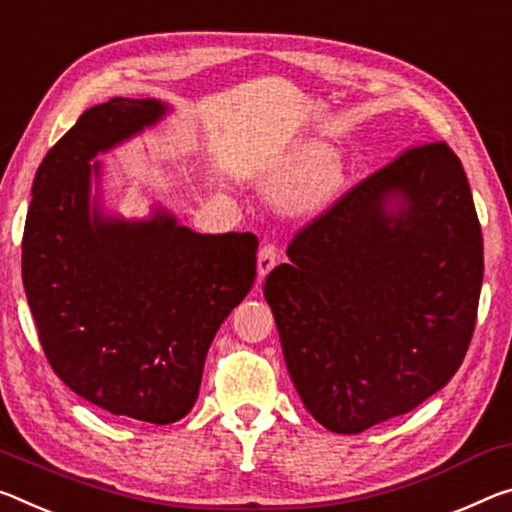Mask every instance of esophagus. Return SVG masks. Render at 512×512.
Listing matches in <instances>:
<instances>
[{
  "mask_svg": "<svg viewBox=\"0 0 512 512\" xmlns=\"http://www.w3.org/2000/svg\"><path fill=\"white\" fill-rule=\"evenodd\" d=\"M275 262H278V248H275L273 243H264V246L259 248V253H257V275H259V280H264L266 275L271 273Z\"/></svg>",
  "mask_w": 512,
  "mask_h": 512,
  "instance_id": "esophagus-1",
  "label": "esophagus"
}]
</instances>
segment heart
Segmentation results:
<instances>
[{
  "label": "heart",
  "mask_w": 512,
  "mask_h": 512,
  "mask_svg": "<svg viewBox=\"0 0 512 512\" xmlns=\"http://www.w3.org/2000/svg\"><path fill=\"white\" fill-rule=\"evenodd\" d=\"M344 180V159L312 143L291 152L273 170L266 182V191L275 198H289L296 212L307 214L326 207L330 198L342 189Z\"/></svg>",
  "instance_id": "b5f03b06"
}]
</instances>
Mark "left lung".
I'll return each instance as SVG.
<instances>
[{
	"label": "left lung",
	"mask_w": 512,
	"mask_h": 512,
	"mask_svg": "<svg viewBox=\"0 0 512 512\" xmlns=\"http://www.w3.org/2000/svg\"><path fill=\"white\" fill-rule=\"evenodd\" d=\"M264 296L307 412L355 435L405 415L465 360L483 237L446 143L403 152L300 230Z\"/></svg>",
	"instance_id": "obj_1"
}]
</instances>
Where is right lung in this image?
Instances as JSON below:
<instances>
[{"label":"right lung","instance_id":"obj_1","mask_svg":"<svg viewBox=\"0 0 512 512\" xmlns=\"http://www.w3.org/2000/svg\"><path fill=\"white\" fill-rule=\"evenodd\" d=\"M168 111L113 97L81 113L36 170L22 237L24 291L56 376L111 415L157 426L191 412L257 253L255 234H198L161 205L139 221L104 212L93 159Z\"/></svg>","mask_w":512,"mask_h":512}]
</instances>
